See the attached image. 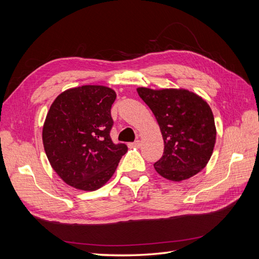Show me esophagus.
Here are the masks:
<instances>
[{"instance_id":"obj_1","label":"esophagus","mask_w":259,"mask_h":259,"mask_svg":"<svg viewBox=\"0 0 259 259\" xmlns=\"http://www.w3.org/2000/svg\"><path fill=\"white\" fill-rule=\"evenodd\" d=\"M132 146H134V147H139L140 146V139L138 138L137 140H135V142L134 143H133V144H131Z\"/></svg>"}]
</instances>
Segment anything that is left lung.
<instances>
[{
  "label": "left lung",
  "mask_w": 259,
  "mask_h": 259,
  "mask_svg": "<svg viewBox=\"0 0 259 259\" xmlns=\"http://www.w3.org/2000/svg\"><path fill=\"white\" fill-rule=\"evenodd\" d=\"M137 93L151 109L164 140L158 173L171 182L197 175L206 166L216 143L214 115L206 101L188 90H151Z\"/></svg>",
  "instance_id": "8db88e82"
}]
</instances>
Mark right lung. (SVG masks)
<instances>
[{"mask_svg":"<svg viewBox=\"0 0 259 259\" xmlns=\"http://www.w3.org/2000/svg\"><path fill=\"white\" fill-rule=\"evenodd\" d=\"M115 92L103 85H83L54 100L43 125V145L53 169L79 190L94 191L112 177L127 151L113 144L111 106Z\"/></svg>","mask_w":259,"mask_h":259,"instance_id":"1","label":"right lung"}]
</instances>
